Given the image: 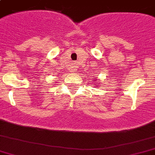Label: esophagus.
Listing matches in <instances>:
<instances>
[{
	"label": "esophagus",
	"mask_w": 155,
	"mask_h": 155,
	"mask_svg": "<svg viewBox=\"0 0 155 155\" xmlns=\"http://www.w3.org/2000/svg\"><path fill=\"white\" fill-rule=\"evenodd\" d=\"M71 71L72 72H75V71H76V68H75V67H72Z\"/></svg>",
	"instance_id": "esophagus-1"
}]
</instances>
